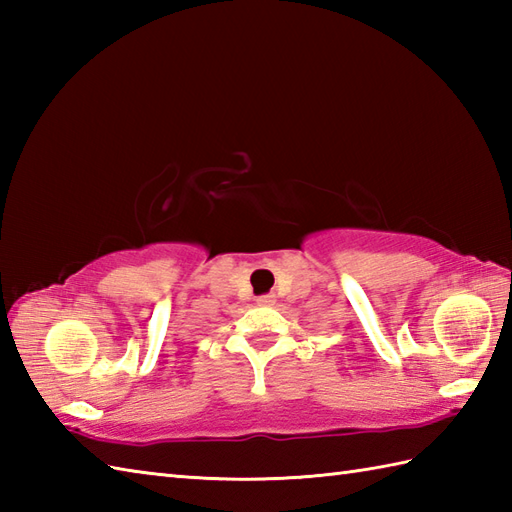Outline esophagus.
Wrapping results in <instances>:
<instances>
[{
    "label": "esophagus",
    "instance_id": "esophagus-1",
    "mask_svg": "<svg viewBox=\"0 0 512 512\" xmlns=\"http://www.w3.org/2000/svg\"><path fill=\"white\" fill-rule=\"evenodd\" d=\"M275 295H264V297H259L257 299V303H259V306H275Z\"/></svg>",
    "mask_w": 512,
    "mask_h": 512
}]
</instances>
